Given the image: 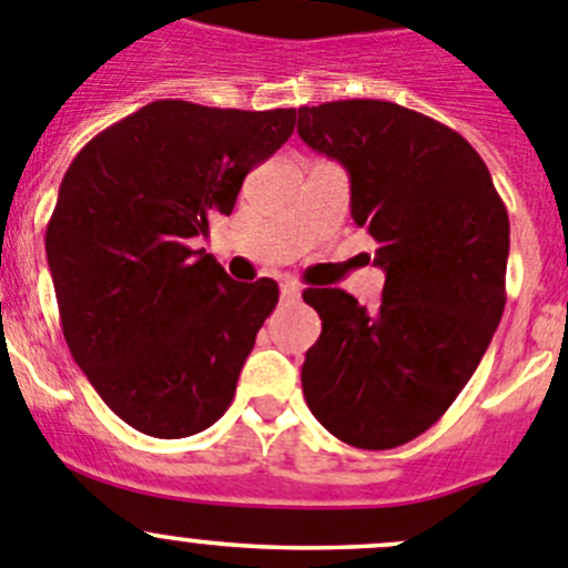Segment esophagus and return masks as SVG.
I'll use <instances>...</instances> for the list:
<instances>
[{
	"mask_svg": "<svg viewBox=\"0 0 568 568\" xmlns=\"http://www.w3.org/2000/svg\"><path fill=\"white\" fill-rule=\"evenodd\" d=\"M300 283H296V280H283V283H280V296H283L285 302L288 300H296V296H300Z\"/></svg>",
	"mask_w": 568,
	"mask_h": 568,
	"instance_id": "esophagus-1",
	"label": "esophagus"
}]
</instances>
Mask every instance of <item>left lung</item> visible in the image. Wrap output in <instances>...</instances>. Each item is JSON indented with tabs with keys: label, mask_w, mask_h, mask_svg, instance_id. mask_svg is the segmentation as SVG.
Masks as SVG:
<instances>
[{
	"label": "left lung",
	"mask_w": 568,
	"mask_h": 568,
	"mask_svg": "<svg viewBox=\"0 0 568 568\" xmlns=\"http://www.w3.org/2000/svg\"><path fill=\"white\" fill-rule=\"evenodd\" d=\"M296 134L349 173L353 221L378 243V311L308 288L322 320L302 392L342 443L386 452L457 400L505 314L510 221L465 136L386 100L302 105Z\"/></svg>",
	"instance_id": "1"
}]
</instances>
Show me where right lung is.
<instances>
[{
  "instance_id": "obj_1",
  "label": "right lung",
  "mask_w": 568,
  "mask_h": 568,
  "mask_svg": "<svg viewBox=\"0 0 568 568\" xmlns=\"http://www.w3.org/2000/svg\"><path fill=\"white\" fill-rule=\"evenodd\" d=\"M296 109L156 100L72 159L47 224L63 338L120 420L159 439L199 434L230 409L274 280L235 283L193 237L230 215Z\"/></svg>"
}]
</instances>
